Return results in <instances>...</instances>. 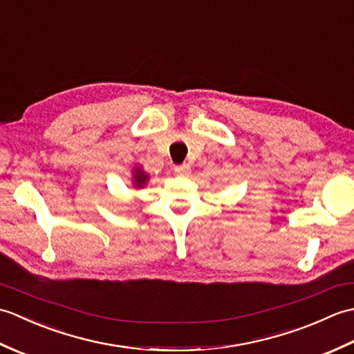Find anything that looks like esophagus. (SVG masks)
<instances>
[{
	"instance_id": "obj_1",
	"label": "esophagus",
	"mask_w": 354,
	"mask_h": 354,
	"mask_svg": "<svg viewBox=\"0 0 354 354\" xmlns=\"http://www.w3.org/2000/svg\"><path fill=\"white\" fill-rule=\"evenodd\" d=\"M173 170H175L176 175H179V176H189L190 173H192L189 165H176V167L173 169Z\"/></svg>"
}]
</instances>
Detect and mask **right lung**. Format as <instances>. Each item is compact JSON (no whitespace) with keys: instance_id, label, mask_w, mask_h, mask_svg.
Masks as SVG:
<instances>
[{"instance_id":"right-lung-1","label":"right lung","mask_w":354,"mask_h":354,"mask_svg":"<svg viewBox=\"0 0 354 354\" xmlns=\"http://www.w3.org/2000/svg\"><path fill=\"white\" fill-rule=\"evenodd\" d=\"M149 173L145 171L142 165H135L132 169V176H131V183H132V189L140 190L149 183Z\"/></svg>"}]
</instances>
